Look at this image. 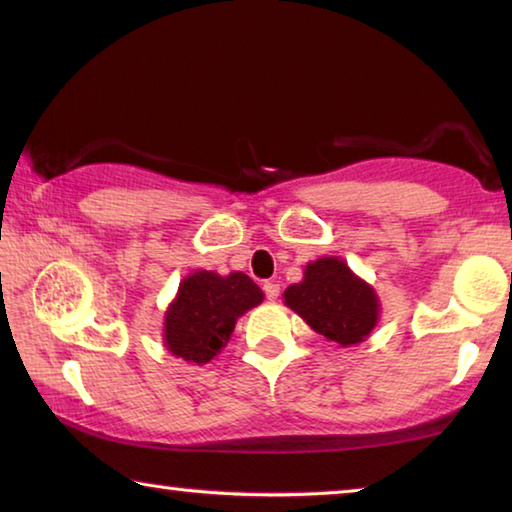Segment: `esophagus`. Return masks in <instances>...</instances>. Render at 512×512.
Here are the masks:
<instances>
[{
    "label": "esophagus",
    "mask_w": 512,
    "mask_h": 512,
    "mask_svg": "<svg viewBox=\"0 0 512 512\" xmlns=\"http://www.w3.org/2000/svg\"><path fill=\"white\" fill-rule=\"evenodd\" d=\"M264 293H266L268 300H275L277 296H280V282H277V280L264 282Z\"/></svg>",
    "instance_id": "1"
}]
</instances>
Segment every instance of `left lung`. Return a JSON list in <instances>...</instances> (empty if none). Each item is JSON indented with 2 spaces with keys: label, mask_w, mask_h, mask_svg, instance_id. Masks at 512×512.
Wrapping results in <instances>:
<instances>
[{
  "label": "left lung",
  "mask_w": 512,
  "mask_h": 512,
  "mask_svg": "<svg viewBox=\"0 0 512 512\" xmlns=\"http://www.w3.org/2000/svg\"><path fill=\"white\" fill-rule=\"evenodd\" d=\"M282 298L316 334L341 348L363 343L379 323L377 291L334 255L309 262L302 282L287 287Z\"/></svg>",
  "instance_id": "8db88e82"
}]
</instances>
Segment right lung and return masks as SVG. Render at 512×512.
Segmentation results:
<instances>
[{"label": "right lung", "mask_w": 512, "mask_h": 512, "mask_svg": "<svg viewBox=\"0 0 512 512\" xmlns=\"http://www.w3.org/2000/svg\"><path fill=\"white\" fill-rule=\"evenodd\" d=\"M262 300V289L241 271L189 273L164 311V348L176 359L203 366L228 345L237 318Z\"/></svg>", "instance_id": "1"}]
</instances>
